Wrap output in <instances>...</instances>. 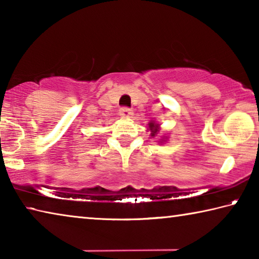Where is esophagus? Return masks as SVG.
Here are the masks:
<instances>
[{
	"label": "esophagus",
	"mask_w": 259,
	"mask_h": 259,
	"mask_svg": "<svg viewBox=\"0 0 259 259\" xmlns=\"http://www.w3.org/2000/svg\"><path fill=\"white\" fill-rule=\"evenodd\" d=\"M119 113H120V116L123 117V119H128V117L133 116V114H134L133 109H130L128 107H122L119 111Z\"/></svg>",
	"instance_id": "esophagus-1"
}]
</instances>
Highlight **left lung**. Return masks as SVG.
<instances>
[{"mask_svg":"<svg viewBox=\"0 0 259 259\" xmlns=\"http://www.w3.org/2000/svg\"><path fill=\"white\" fill-rule=\"evenodd\" d=\"M148 130L151 131V137H156L157 134L160 133V124L156 123V122L154 121H151L150 123H148ZM166 142V137L164 136V137H162V139H160V143H164Z\"/></svg>","mask_w":259,"mask_h":259,"instance_id":"left-lung-1","label":"left lung"}]
</instances>
